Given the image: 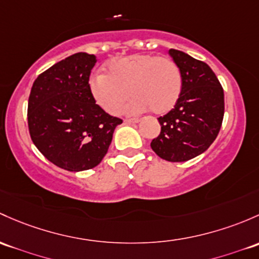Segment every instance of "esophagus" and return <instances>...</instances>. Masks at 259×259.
<instances>
[{
	"mask_svg": "<svg viewBox=\"0 0 259 259\" xmlns=\"http://www.w3.org/2000/svg\"><path fill=\"white\" fill-rule=\"evenodd\" d=\"M139 121H140V119H138V118L125 119V122H127V124H135V122H139Z\"/></svg>",
	"mask_w": 259,
	"mask_h": 259,
	"instance_id": "34e87169",
	"label": "esophagus"
}]
</instances>
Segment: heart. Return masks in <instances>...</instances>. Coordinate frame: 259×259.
I'll return each instance as SVG.
<instances>
[{
  "instance_id": "obj_1",
  "label": "heart",
  "mask_w": 259,
  "mask_h": 259,
  "mask_svg": "<svg viewBox=\"0 0 259 259\" xmlns=\"http://www.w3.org/2000/svg\"><path fill=\"white\" fill-rule=\"evenodd\" d=\"M89 91L95 103L109 114L119 113L130 94L134 99L127 104V113L139 114L149 109L161 115L179 102L182 75L178 64L167 57L132 54L111 59L105 74L92 75Z\"/></svg>"
}]
</instances>
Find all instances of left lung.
<instances>
[{"mask_svg":"<svg viewBox=\"0 0 259 259\" xmlns=\"http://www.w3.org/2000/svg\"><path fill=\"white\" fill-rule=\"evenodd\" d=\"M182 75V92L175 108L159 122L161 132L151 149L166 161L182 162L206 151L221 129L225 114L223 89L213 70L178 50H170Z\"/></svg>","mask_w":259,"mask_h":259,"instance_id":"obj_1","label":"left lung"}]
</instances>
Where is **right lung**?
I'll return each instance as SVG.
<instances>
[{"mask_svg": "<svg viewBox=\"0 0 259 259\" xmlns=\"http://www.w3.org/2000/svg\"><path fill=\"white\" fill-rule=\"evenodd\" d=\"M95 63L94 54L84 52L67 57L38 75L29 94L32 141L52 164L68 171L99 165L122 122L92 97L89 75Z\"/></svg>", "mask_w": 259, "mask_h": 259, "instance_id": "right-lung-1", "label": "right lung"}]
</instances>
